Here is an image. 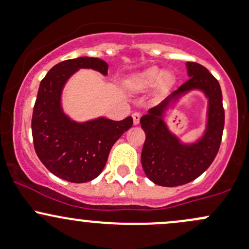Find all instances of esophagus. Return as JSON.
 Returning <instances> with one entry per match:
<instances>
[{
    "instance_id": "obj_1",
    "label": "esophagus",
    "mask_w": 249,
    "mask_h": 249,
    "mask_svg": "<svg viewBox=\"0 0 249 249\" xmlns=\"http://www.w3.org/2000/svg\"><path fill=\"white\" fill-rule=\"evenodd\" d=\"M133 116V122H134V124H139V122H140V117H141V114L140 113H134L132 115Z\"/></svg>"
}]
</instances>
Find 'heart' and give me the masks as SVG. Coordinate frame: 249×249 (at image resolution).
<instances>
[{
  "instance_id": "b5f03b06",
  "label": "heart",
  "mask_w": 249,
  "mask_h": 249,
  "mask_svg": "<svg viewBox=\"0 0 249 249\" xmlns=\"http://www.w3.org/2000/svg\"><path fill=\"white\" fill-rule=\"evenodd\" d=\"M160 79V84L167 85L172 81L170 73H161V70L158 68H149L147 70L135 74L129 79V87L135 90H143L153 87Z\"/></svg>"
}]
</instances>
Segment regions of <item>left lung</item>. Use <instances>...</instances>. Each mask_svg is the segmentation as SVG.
I'll return each instance as SVG.
<instances>
[{
	"mask_svg": "<svg viewBox=\"0 0 249 249\" xmlns=\"http://www.w3.org/2000/svg\"><path fill=\"white\" fill-rule=\"evenodd\" d=\"M189 81L168 95L140 119L146 140L141 164L149 180L161 186H178L198 178L215 159L224 127L222 91L217 79L198 63H186ZM199 89L208 98L207 124L197 142L184 144L168 129L163 117L179 98Z\"/></svg>",
	"mask_w": 249,
	"mask_h": 249,
	"instance_id": "8db88e82",
	"label": "left lung"
}]
</instances>
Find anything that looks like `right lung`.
<instances>
[{"label": "right lung", "mask_w": 249, "mask_h": 249, "mask_svg": "<svg viewBox=\"0 0 249 249\" xmlns=\"http://www.w3.org/2000/svg\"><path fill=\"white\" fill-rule=\"evenodd\" d=\"M79 69H91L103 76L108 64L102 59L79 57L53 66L40 83L32 116L34 148L50 172L71 183H87L100 176L111 147L133 124L97 117L85 122L71 120L61 107L66 82Z\"/></svg>", "instance_id": "obj_1"}]
</instances>
